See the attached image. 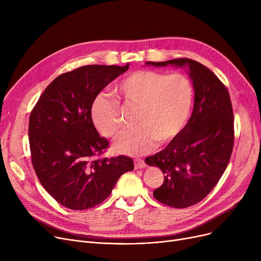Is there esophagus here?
I'll return each mask as SVG.
<instances>
[{"mask_svg":"<svg viewBox=\"0 0 261 261\" xmlns=\"http://www.w3.org/2000/svg\"><path fill=\"white\" fill-rule=\"evenodd\" d=\"M134 167H135V169L146 167V164H145L144 160H142V159H135L134 160Z\"/></svg>","mask_w":261,"mask_h":261,"instance_id":"esophagus-1","label":"esophagus"}]
</instances>
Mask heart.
Segmentation results:
<instances>
[{
  "instance_id": "obj_1",
  "label": "heart",
  "mask_w": 261,
  "mask_h": 261,
  "mask_svg": "<svg viewBox=\"0 0 261 261\" xmlns=\"http://www.w3.org/2000/svg\"><path fill=\"white\" fill-rule=\"evenodd\" d=\"M114 91L123 105L138 108V127L122 132L113 145L115 151L129 155L151 151L155 142L172 141L186 125L194 101L193 84L182 74L138 71L121 79ZM91 116L107 138H113L121 127L119 106L106 94L93 100Z\"/></svg>"
}]
</instances>
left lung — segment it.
I'll return each mask as SVG.
<instances>
[{
  "label": "left lung",
  "instance_id": "obj_1",
  "mask_svg": "<svg viewBox=\"0 0 261 261\" xmlns=\"http://www.w3.org/2000/svg\"><path fill=\"white\" fill-rule=\"evenodd\" d=\"M147 65L187 67L195 105L186 126L162 151L146 158L159 167L164 183L154 198L168 206L185 208L206 197L220 180L234 146V114L226 87L208 67L188 58Z\"/></svg>",
  "mask_w": 261,
  "mask_h": 261
}]
</instances>
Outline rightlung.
<instances>
[{
	"instance_id": "right-lung-1",
	"label": "right lung",
	"mask_w": 261,
	"mask_h": 261,
	"mask_svg": "<svg viewBox=\"0 0 261 261\" xmlns=\"http://www.w3.org/2000/svg\"><path fill=\"white\" fill-rule=\"evenodd\" d=\"M129 68L85 65L55 78L30 117L32 163L40 183L64 207L92 208L105 201L119 176L134 168L129 156L96 159L109 146L91 107L100 91Z\"/></svg>"
}]
</instances>
